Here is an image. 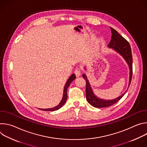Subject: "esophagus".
Instances as JSON below:
<instances>
[{
  "label": "esophagus",
  "instance_id": "1",
  "mask_svg": "<svg viewBox=\"0 0 147 147\" xmlns=\"http://www.w3.org/2000/svg\"><path fill=\"white\" fill-rule=\"evenodd\" d=\"M75 73V74L76 75V76L78 77H80L81 75V71L80 70H78V69H76L74 71Z\"/></svg>",
  "mask_w": 147,
  "mask_h": 147
}]
</instances>
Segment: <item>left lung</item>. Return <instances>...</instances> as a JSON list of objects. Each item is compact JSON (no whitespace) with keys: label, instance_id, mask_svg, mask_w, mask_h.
I'll return each instance as SVG.
<instances>
[{"label":"left lung","instance_id":"8db88e82","mask_svg":"<svg viewBox=\"0 0 147 147\" xmlns=\"http://www.w3.org/2000/svg\"><path fill=\"white\" fill-rule=\"evenodd\" d=\"M111 32H112V37L111 40L108 47L109 48H112L117 53H119L126 61L130 70V77H129V86L130 85L132 74H133V58H132V53L130 45L129 43V42L125 39L123 36H121L117 31L114 30L113 28L111 27ZM86 69V68H84ZM83 78L86 80V98L88 102L94 107L98 108H107L111 107L113 105L117 103L127 92V90L125 91L123 94L117 98L113 99L105 100L99 97L96 96L92 90V88L91 86L90 83L87 78V76L86 74H82ZM128 89V88H127Z\"/></svg>","mask_w":147,"mask_h":147}]
</instances>
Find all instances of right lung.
<instances>
[{
    "instance_id": "1",
    "label": "right lung",
    "mask_w": 147,
    "mask_h": 147,
    "mask_svg": "<svg viewBox=\"0 0 147 147\" xmlns=\"http://www.w3.org/2000/svg\"><path fill=\"white\" fill-rule=\"evenodd\" d=\"M76 79V75L75 74H73L68 79V80L67 81L66 84L65 86L64 87V90H63V97L61 99V100L60 101V102L59 103L58 105H57L55 107L52 108H48V109H39L42 111H57L58 109H59L60 108H61L63 107V105L65 103L67 98V88L69 87V86L70 85V84L71 83V82Z\"/></svg>"
}]
</instances>
